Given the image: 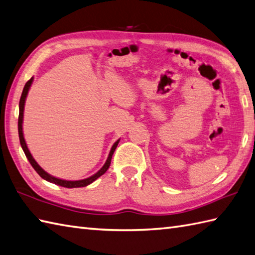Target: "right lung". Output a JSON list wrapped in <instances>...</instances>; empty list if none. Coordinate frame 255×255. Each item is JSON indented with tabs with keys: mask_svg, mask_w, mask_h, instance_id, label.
<instances>
[{
	"mask_svg": "<svg viewBox=\"0 0 255 255\" xmlns=\"http://www.w3.org/2000/svg\"><path fill=\"white\" fill-rule=\"evenodd\" d=\"M31 83H32V77L25 84V87H24V89H22L21 97H20V100H19V116H18L19 142H20L22 150H24L26 157L28 158V160H29V162H30V165L32 166V168L35 169V170L37 171V173L40 175L42 179L49 181V182H51V183H54V184H58V185H61V186H64V188H82V186H86V185L90 184L92 182H94L96 179H98L100 175H103L107 170H108V168H109L110 163H111L112 155H113V152H115V150L117 148L119 140H117V142L113 144L112 148L110 150V154H109L108 159H107L104 167L101 168L97 173H95L94 175H92V177H89L87 179H84V180H80V181H66V180H61V179H58V178H54V177H52V175L48 174L40 166L38 165V163L36 162V160L32 158L29 150H28V148H27V145H26V142H25L24 135H22V115H24V106H25V100H26V97H27L28 90H29V87H30Z\"/></svg>",
	"mask_w": 255,
	"mask_h": 255,
	"instance_id": "right-lung-1",
	"label": "right lung"
}]
</instances>
